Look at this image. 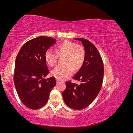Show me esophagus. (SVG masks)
I'll list each match as a JSON object with an SVG mask.
<instances>
[{
    "instance_id": "esophagus-1",
    "label": "esophagus",
    "mask_w": 133,
    "mask_h": 133,
    "mask_svg": "<svg viewBox=\"0 0 133 133\" xmlns=\"http://www.w3.org/2000/svg\"><path fill=\"white\" fill-rule=\"evenodd\" d=\"M59 82H60V80L57 79V83H59Z\"/></svg>"
}]
</instances>
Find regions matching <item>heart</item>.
Listing matches in <instances>:
<instances>
[{
    "label": "heart",
    "instance_id": "b5f03b06",
    "mask_svg": "<svg viewBox=\"0 0 133 133\" xmlns=\"http://www.w3.org/2000/svg\"><path fill=\"white\" fill-rule=\"evenodd\" d=\"M85 50L81 46L70 41H66L57 48V53L48 49L45 53V59L48 64L53 66L57 63L59 57H64V65H59L52 70L51 75L59 80L69 77L74 70H78L82 66L85 59Z\"/></svg>",
    "mask_w": 133,
    "mask_h": 133
}]
</instances>
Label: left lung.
I'll use <instances>...</instances> for the list:
<instances>
[{"label": "left lung", "mask_w": 133, "mask_h": 133, "mask_svg": "<svg viewBox=\"0 0 133 133\" xmlns=\"http://www.w3.org/2000/svg\"><path fill=\"white\" fill-rule=\"evenodd\" d=\"M81 41L85 49V59L82 67L73 79L79 84L65 83L66 89L63 92L64 101L69 108L81 110L94 101L102 87L104 76V64L97 48L87 39L76 38Z\"/></svg>", "instance_id": "obj_1"}]
</instances>
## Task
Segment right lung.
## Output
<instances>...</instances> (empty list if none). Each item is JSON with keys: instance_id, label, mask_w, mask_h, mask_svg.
<instances>
[{"instance_id": "1", "label": "right lung", "mask_w": 133, "mask_h": 133, "mask_svg": "<svg viewBox=\"0 0 133 133\" xmlns=\"http://www.w3.org/2000/svg\"><path fill=\"white\" fill-rule=\"evenodd\" d=\"M56 43L51 37L41 36L26 42L15 60L14 82L24 105L38 109L47 103L50 92L56 85L55 77L44 78L49 74L45 53Z\"/></svg>"}]
</instances>
